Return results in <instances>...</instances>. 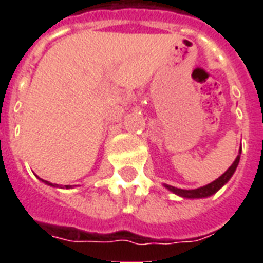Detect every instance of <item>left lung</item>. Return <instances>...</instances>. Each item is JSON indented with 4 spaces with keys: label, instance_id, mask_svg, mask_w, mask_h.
Segmentation results:
<instances>
[{
    "label": "left lung",
    "instance_id": "obj_1",
    "mask_svg": "<svg viewBox=\"0 0 263 263\" xmlns=\"http://www.w3.org/2000/svg\"><path fill=\"white\" fill-rule=\"evenodd\" d=\"M240 154H241V147L239 150V154H237L236 160L233 161V164L227 169V172H224L222 175L216 179L212 183L206 184L203 187L195 188V190H181V188H176L173 185H168V184H164V187L166 190H169L171 192L176 194V195L181 196V198H185V199H200V198H208V196L214 195L220 188H222L225 184L228 183L231 177L233 176L235 171H236L237 165H239V161H240Z\"/></svg>",
    "mask_w": 263,
    "mask_h": 263
}]
</instances>
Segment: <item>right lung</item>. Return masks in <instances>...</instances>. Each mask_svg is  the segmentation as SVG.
I'll use <instances>...</instances> for the list:
<instances>
[{"label": "right lung", "mask_w": 263, "mask_h": 263, "mask_svg": "<svg viewBox=\"0 0 263 263\" xmlns=\"http://www.w3.org/2000/svg\"><path fill=\"white\" fill-rule=\"evenodd\" d=\"M39 179V177H38ZM41 180V181H42V183H45V184H47V185H51V187H55V188H63V187H60L59 184H51V183H49V181H46V180H43V179H39ZM64 188H72L71 185H65V187Z\"/></svg>", "instance_id": "1"}]
</instances>
